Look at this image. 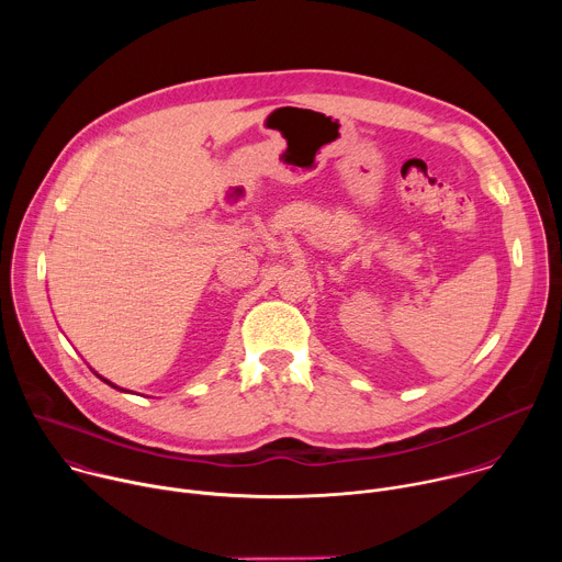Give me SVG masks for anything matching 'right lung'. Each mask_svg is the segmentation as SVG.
Masks as SVG:
<instances>
[{
  "label": "right lung",
  "instance_id": "1",
  "mask_svg": "<svg viewBox=\"0 0 562 562\" xmlns=\"http://www.w3.org/2000/svg\"><path fill=\"white\" fill-rule=\"evenodd\" d=\"M93 373H95V375H98V378H100V380H104V382H106V384H109V386H113V389H117V391H126V389H122V386H117V384H113V382H111V380H106V378H102V375H100V373H98V371H93ZM131 393H133V391H131Z\"/></svg>",
  "mask_w": 562,
  "mask_h": 562
}]
</instances>
